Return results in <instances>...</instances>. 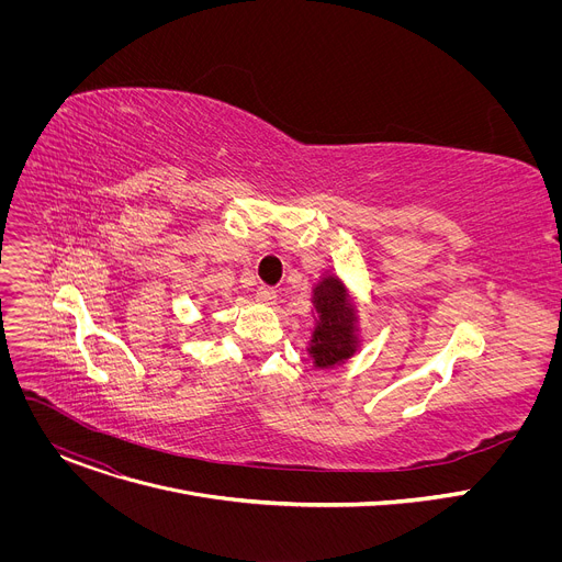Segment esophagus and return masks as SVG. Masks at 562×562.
Masks as SVG:
<instances>
[{"label": "esophagus", "mask_w": 562, "mask_h": 562, "mask_svg": "<svg viewBox=\"0 0 562 562\" xmlns=\"http://www.w3.org/2000/svg\"><path fill=\"white\" fill-rule=\"evenodd\" d=\"M256 297H258L260 302H265V304H273V302H276V291H273L271 286H260L258 293H256Z\"/></svg>", "instance_id": "obj_1"}]
</instances>
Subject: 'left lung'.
<instances>
[{
    "label": "left lung",
    "instance_id": "obj_1",
    "mask_svg": "<svg viewBox=\"0 0 562 562\" xmlns=\"http://www.w3.org/2000/svg\"><path fill=\"white\" fill-rule=\"evenodd\" d=\"M315 327L308 342L313 367L331 369L358 351V315L353 300L338 276H327L313 286Z\"/></svg>",
    "mask_w": 562,
    "mask_h": 562
}]
</instances>
